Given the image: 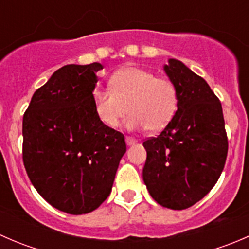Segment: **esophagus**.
Returning a JSON list of instances; mask_svg holds the SVG:
<instances>
[{
	"mask_svg": "<svg viewBox=\"0 0 249 249\" xmlns=\"http://www.w3.org/2000/svg\"><path fill=\"white\" fill-rule=\"evenodd\" d=\"M125 141H126V144L127 145H132V144H135V143L137 142L136 140L132 139V137H130V136H126V139H125Z\"/></svg>",
	"mask_w": 249,
	"mask_h": 249,
	"instance_id": "1",
	"label": "esophagus"
}]
</instances>
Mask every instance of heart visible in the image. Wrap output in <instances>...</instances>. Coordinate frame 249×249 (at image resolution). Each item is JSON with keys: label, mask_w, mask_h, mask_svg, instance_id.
<instances>
[{"label": "heart", "mask_w": 249, "mask_h": 249, "mask_svg": "<svg viewBox=\"0 0 249 249\" xmlns=\"http://www.w3.org/2000/svg\"><path fill=\"white\" fill-rule=\"evenodd\" d=\"M92 102L100 122L110 129L120 124L129 109V129L148 127L157 132L165 129L175 117L178 92L170 79L157 78L141 67L127 66L110 77L109 90L94 91Z\"/></svg>", "instance_id": "obj_1"}]
</instances>
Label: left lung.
<instances>
[{
	"label": "left lung",
	"instance_id": "1",
	"mask_svg": "<svg viewBox=\"0 0 249 249\" xmlns=\"http://www.w3.org/2000/svg\"><path fill=\"white\" fill-rule=\"evenodd\" d=\"M178 92L169 125L143 142V180L150 196L171 210H185L214 187L224 169L228 137L219 99L203 78L179 60L164 66Z\"/></svg>",
	"mask_w": 249,
	"mask_h": 249
}]
</instances>
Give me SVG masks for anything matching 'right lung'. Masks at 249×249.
<instances>
[{
  "label": "right lung",
  "instance_id": "add662e5",
  "mask_svg": "<svg viewBox=\"0 0 249 249\" xmlns=\"http://www.w3.org/2000/svg\"><path fill=\"white\" fill-rule=\"evenodd\" d=\"M99 62L66 65L35 91L22 118V160L48 203L70 214L96 210L108 197L124 135L100 122L92 91Z\"/></svg>",
  "mask_w": 249,
  "mask_h": 249
}]
</instances>
